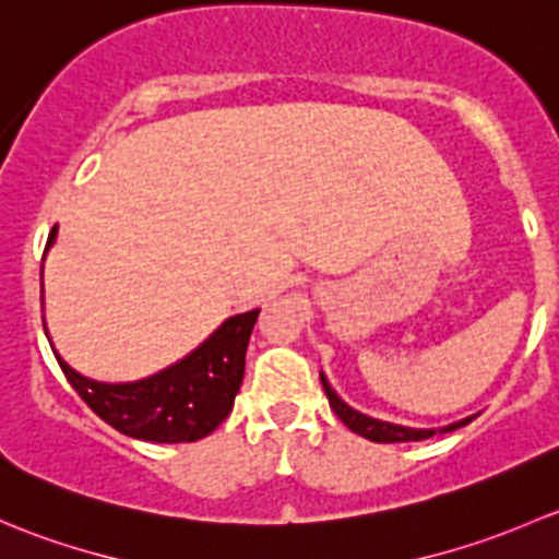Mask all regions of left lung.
Segmentation results:
<instances>
[{
  "label": "left lung",
  "instance_id": "8db88e82",
  "mask_svg": "<svg viewBox=\"0 0 559 559\" xmlns=\"http://www.w3.org/2000/svg\"><path fill=\"white\" fill-rule=\"evenodd\" d=\"M322 388H325V395H328V404H331L333 412H336V417L342 419L344 425H347L353 433L364 436L368 441H377V444H399V441H423V439H430V436L436 433V430H414V428H401V425H390V423H382V419H371L366 417V414L355 412V408H349L347 404H342L338 401V395L333 393L331 384L325 382V377H322ZM471 419H460V423L450 425L447 430H454V428H463V425H468Z\"/></svg>",
  "mask_w": 559,
  "mask_h": 559
}]
</instances>
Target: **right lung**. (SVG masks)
I'll return each mask as SVG.
<instances>
[{
	"label": "right lung",
	"mask_w": 559,
	"mask_h": 559,
	"mask_svg": "<svg viewBox=\"0 0 559 559\" xmlns=\"http://www.w3.org/2000/svg\"><path fill=\"white\" fill-rule=\"evenodd\" d=\"M56 237L50 231L48 247ZM258 312L228 318L186 360L151 379L102 384L80 377L59 360L74 393L123 436L155 444H188L210 436L231 412L245 377V353Z\"/></svg>",
	"instance_id": "add662e5"
}]
</instances>
